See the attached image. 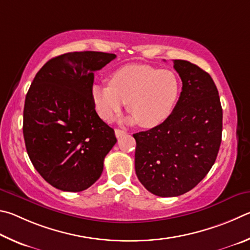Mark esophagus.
Segmentation results:
<instances>
[{
  "label": "esophagus",
  "instance_id": "1",
  "mask_svg": "<svg viewBox=\"0 0 250 250\" xmlns=\"http://www.w3.org/2000/svg\"><path fill=\"white\" fill-rule=\"evenodd\" d=\"M124 135H126V132L125 130H122V129H118V128H115V136L117 138H120L122 136H124Z\"/></svg>",
  "mask_w": 250,
  "mask_h": 250
}]
</instances>
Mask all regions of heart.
Instances as JSON below:
<instances>
[{
	"label": "heart",
	"instance_id": "obj_1",
	"mask_svg": "<svg viewBox=\"0 0 250 250\" xmlns=\"http://www.w3.org/2000/svg\"><path fill=\"white\" fill-rule=\"evenodd\" d=\"M180 82L171 70L158 69L149 64H126L114 71L109 83L94 84L92 101L99 116L111 121L126 108L129 124H141L145 128L156 127L168 120L178 102Z\"/></svg>",
	"mask_w": 250,
	"mask_h": 250
}]
</instances>
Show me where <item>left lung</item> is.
Returning a JSON list of instances; mask_svg holds the SVG:
<instances>
[{
  "mask_svg": "<svg viewBox=\"0 0 250 250\" xmlns=\"http://www.w3.org/2000/svg\"><path fill=\"white\" fill-rule=\"evenodd\" d=\"M182 91L163 124L133 136L135 171L152 194L170 198L193 189L216 160L222 142L223 109L208 72L187 60H173Z\"/></svg>",
  "mask_w": 250,
  "mask_h": 250,
  "instance_id": "obj_1",
  "label": "left lung"
}]
</instances>
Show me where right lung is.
<instances>
[{"instance_id":"obj_1","label":"right lung","mask_w":250,"mask_h":250,"mask_svg":"<svg viewBox=\"0 0 250 250\" xmlns=\"http://www.w3.org/2000/svg\"><path fill=\"white\" fill-rule=\"evenodd\" d=\"M115 58L100 51L68 52L47 61L30 84L23 115L26 150L35 169L56 189L90 188L117 142L91 95L94 72Z\"/></svg>"}]
</instances>
